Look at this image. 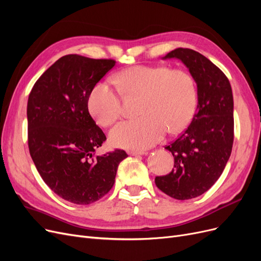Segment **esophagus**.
<instances>
[{
  "mask_svg": "<svg viewBox=\"0 0 261 261\" xmlns=\"http://www.w3.org/2000/svg\"><path fill=\"white\" fill-rule=\"evenodd\" d=\"M130 155H141V154H146V151H143V150H130L128 151Z\"/></svg>",
  "mask_w": 261,
  "mask_h": 261,
  "instance_id": "1",
  "label": "esophagus"
}]
</instances>
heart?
Here are the masks:
<instances>
[{"instance_id":"heart-1","label":"heart","mask_w":261,"mask_h":261,"mask_svg":"<svg viewBox=\"0 0 261 261\" xmlns=\"http://www.w3.org/2000/svg\"><path fill=\"white\" fill-rule=\"evenodd\" d=\"M114 82L126 97H141L137 120L125 121L111 130L117 147L146 149L170 133L183 130L191 123L197 106L193 76L180 68L138 65L118 73ZM108 83H98L90 91L88 109L101 126L113 125L122 115L121 94Z\"/></svg>"}]
</instances>
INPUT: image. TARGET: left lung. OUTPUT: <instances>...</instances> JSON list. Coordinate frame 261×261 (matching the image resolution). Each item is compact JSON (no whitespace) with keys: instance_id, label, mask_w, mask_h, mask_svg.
Instances as JSON below:
<instances>
[{"instance_id":"left-lung-1","label":"left lung","mask_w":261,"mask_h":261,"mask_svg":"<svg viewBox=\"0 0 261 261\" xmlns=\"http://www.w3.org/2000/svg\"><path fill=\"white\" fill-rule=\"evenodd\" d=\"M167 59H178L189 69L197 84L198 105L188 127L165 147L174 158V167L154 181L172 198L186 200L206 193L222 174L231 155L233 94L224 73L199 52L178 48L163 58Z\"/></svg>"}]
</instances>
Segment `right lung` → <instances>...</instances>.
<instances>
[{
	"label": "right lung",
	"mask_w": 261,
	"mask_h": 261,
	"mask_svg": "<svg viewBox=\"0 0 261 261\" xmlns=\"http://www.w3.org/2000/svg\"><path fill=\"white\" fill-rule=\"evenodd\" d=\"M115 65L111 59L64 55L39 77L28 98V147L39 174L61 198L89 204L114 185L127 153L97 155L107 140L89 114L91 89Z\"/></svg>",
	"instance_id": "add662e5"
}]
</instances>
